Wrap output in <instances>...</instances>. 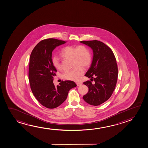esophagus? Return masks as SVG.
Instances as JSON below:
<instances>
[{
    "label": "esophagus",
    "instance_id": "obj_1",
    "mask_svg": "<svg viewBox=\"0 0 148 148\" xmlns=\"http://www.w3.org/2000/svg\"><path fill=\"white\" fill-rule=\"evenodd\" d=\"M76 84H77V86H79L82 85V83H80V82H76Z\"/></svg>",
    "mask_w": 148,
    "mask_h": 148
}]
</instances>
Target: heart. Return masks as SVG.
Returning a JSON list of instances; mask_svg holds the SVG:
<instances>
[{"label":"heart","mask_w":148,"mask_h":148,"mask_svg":"<svg viewBox=\"0 0 148 148\" xmlns=\"http://www.w3.org/2000/svg\"><path fill=\"white\" fill-rule=\"evenodd\" d=\"M60 56L63 58L71 59V64L73 67L71 70L65 71L63 73V77L65 79L73 81L79 80L84 73V69L82 67L87 68L92 61L90 51L83 45L77 47H65L61 51ZM52 62L55 69H60V63L57 57H53Z\"/></svg>","instance_id":"heart-1"}]
</instances>
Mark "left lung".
I'll return each instance as SVG.
<instances>
[{
	"label": "left lung",
	"mask_w": 148,
	"mask_h": 148,
	"mask_svg": "<svg viewBox=\"0 0 148 148\" xmlns=\"http://www.w3.org/2000/svg\"><path fill=\"white\" fill-rule=\"evenodd\" d=\"M80 42L90 47L93 52L91 66L85 75L91 79L83 83L89 88L84 100L97 106L108 100L115 89L118 75L116 59L112 50L102 42L93 40Z\"/></svg>",
	"instance_id": "8db88e82"
}]
</instances>
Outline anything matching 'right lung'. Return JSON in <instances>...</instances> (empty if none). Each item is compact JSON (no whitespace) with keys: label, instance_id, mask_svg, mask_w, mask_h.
Listing matches in <instances>:
<instances>
[{"label":"right lung","instance_id":"add662e5","mask_svg":"<svg viewBox=\"0 0 148 148\" xmlns=\"http://www.w3.org/2000/svg\"><path fill=\"white\" fill-rule=\"evenodd\" d=\"M65 42L55 38L42 40L30 56L28 76L31 91L38 102L47 108L59 106L66 100L69 91L77 86L71 81H62L56 87L53 83L57 70L52 64V51Z\"/></svg>","mask_w":148,"mask_h":148}]
</instances>
